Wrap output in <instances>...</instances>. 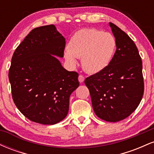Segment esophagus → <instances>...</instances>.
Here are the masks:
<instances>
[{
    "instance_id": "1",
    "label": "esophagus",
    "mask_w": 154,
    "mask_h": 154,
    "mask_svg": "<svg viewBox=\"0 0 154 154\" xmlns=\"http://www.w3.org/2000/svg\"><path fill=\"white\" fill-rule=\"evenodd\" d=\"M78 80H79V82L82 83V82H84V80H85V77H83L82 75H79V77H78Z\"/></svg>"
}]
</instances>
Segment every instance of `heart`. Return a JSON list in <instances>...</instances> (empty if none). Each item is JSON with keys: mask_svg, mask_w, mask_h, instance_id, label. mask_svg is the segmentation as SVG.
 Here are the masks:
<instances>
[{"mask_svg": "<svg viewBox=\"0 0 154 154\" xmlns=\"http://www.w3.org/2000/svg\"><path fill=\"white\" fill-rule=\"evenodd\" d=\"M116 48V40L112 34L94 28H83L70 38L64 58L71 66H77V58H82L84 69L90 74H97L109 66Z\"/></svg>", "mask_w": 154, "mask_h": 154, "instance_id": "heart-1", "label": "heart"}]
</instances>
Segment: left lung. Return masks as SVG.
<instances>
[{"instance_id":"obj_1","label":"left lung","mask_w":154,"mask_h":154,"mask_svg":"<svg viewBox=\"0 0 154 154\" xmlns=\"http://www.w3.org/2000/svg\"><path fill=\"white\" fill-rule=\"evenodd\" d=\"M116 50L109 66L85 80L93 110L100 119L116 122L137 109L144 92L142 61L135 43L125 32L109 22Z\"/></svg>"}]
</instances>
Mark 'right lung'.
<instances>
[{"label":"right lung","instance_id":"add662e5","mask_svg":"<svg viewBox=\"0 0 154 154\" xmlns=\"http://www.w3.org/2000/svg\"><path fill=\"white\" fill-rule=\"evenodd\" d=\"M65 38L54 24L33 29L17 48L8 79L16 106L27 119L55 125L66 117L69 97L79 87L78 73L69 72L63 58Z\"/></svg>","mask_w":154,"mask_h":154}]
</instances>
